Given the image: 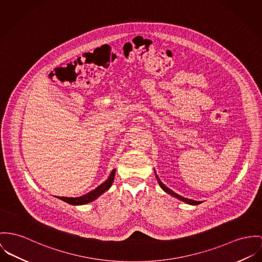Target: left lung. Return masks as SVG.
Returning <instances> with one entry per match:
<instances>
[{
  "label": "left lung",
  "mask_w": 262,
  "mask_h": 262,
  "mask_svg": "<svg viewBox=\"0 0 262 262\" xmlns=\"http://www.w3.org/2000/svg\"><path fill=\"white\" fill-rule=\"evenodd\" d=\"M156 172V171H155ZM156 177H157V180L159 181V183H160V186H161V188L165 191V192H167V193H169L170 195H172V196H174V198H177V199H179L180 201H182L183 202H186V203H188V204H192V205H198V204H200V203H202V202H195V201H192V200H189V199H184V198H182L180 194H178V193H176V192H173L171 189H169L168 187H166L162 182H161V180L158 178V176H157V173H156Z\"/></svg>",
  "instance_id": "obj_1"
}]
</instances>
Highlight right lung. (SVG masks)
<instances>
[{
	"label": "right lung",
	"instance_id": "right-lung-1",
	"mask_svg": "<svg viewBox=\"0 0 262 262\" xmlns=\"http://www.w3.org/2000/svg\"><path fill=\"white\" fill-rule=\"evenodd\" d=\"M116 176V169H113V171L111 172L108 179L104 181L103 183H101V185H99L97 188H95L94 190L88 192L86 194L79 196V198H66V196H58V199L61 200L62 202L73 204V205H81V204H86L89 202H94L96 199H98L100 195H101L103 192H105L106 190H108V188L112 186L113 181Z\"/></svg>",
	"mask_w": 262,
	"mask_h": 262
}]
</instances>
